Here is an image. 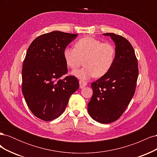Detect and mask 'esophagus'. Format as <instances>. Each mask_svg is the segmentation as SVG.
<instances>
[{"label": "esophagus", "mask_w": 157, "mask_h": 157, "mask_svg": "<svg viewBox=\"0 0 157 157\" xmlns=\"http://www.w3.org/2000/svg\"><path fill=\"white\" fill-rule=\"evenodd\" d=\"M79 84H80V88H83L85 86H87V83L86 82L82 81V80H80Z\"/></svg>", "instance_id": "1"}]
</instances>
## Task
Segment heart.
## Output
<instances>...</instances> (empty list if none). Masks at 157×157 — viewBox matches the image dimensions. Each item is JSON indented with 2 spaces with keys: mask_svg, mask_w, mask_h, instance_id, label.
Masks as SVG:
<instances>
[{
  "mask_svg": "<svg viewBox=\"0 0 157 157\" xmlns=\"http://www.w3.org/2000/svg\"><path fill=\"white\" fill-rule=\"evenodd\" d=\"M63 58L67 67L76 69L84 60V67L73 71L75 77L81 80H88L94 76L101 77L111 69L115 57V48L109 42H102L93 37L86 36L79 39L75 48L66 47Z\"/></svg>",
  "mask_w": 157,
  "mask_h": 157,
  "instance_id": "heart-1",
  "label": "heart"
}]
</instances>
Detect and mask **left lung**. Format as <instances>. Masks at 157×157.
I'll return each instance as SVG.
<instances>
[{
  "mask_svg": "<svg viewBox=\"0 0 157 157\" xmlns=\"http://www.w3.org/2000/svg\"><path fill=\"white\" fill-rule=\"evenodd\" d=\"M115 44V57L109 72L92 83L93 95L88 112L94 121L109 124L124 112L135 93L138 66L130 42L114 33H104Z\"/></svg>",
  "mask_w": 157,
  "mask_h": 157,
  "instance_id": "left-lung-1",
  "label": "left lung"
}]
</instances>
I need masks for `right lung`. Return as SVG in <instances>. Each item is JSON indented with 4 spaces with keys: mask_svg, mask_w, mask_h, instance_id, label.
I'll use <instances>...</instances> for the list:
<instances>
[{
    "mask_svg": "<svg viewBox=\"0 0 157 157\" xmlns=\"http://www.w3.org/2000/svg\"><path fill=\"white\" fill-rule=\"evenodd\" d=\"M77 36L54 31L38 36L27 50L22 69V93L31 111L41 120L59 117L79 88L73 76L59 79L67 73L63 50Z\"/></svg>",
    "mask_w": 157,
    "mask_h": 157,
    "instance_id": "add662e5",
    "label": "right lung"
}]
</instances>
